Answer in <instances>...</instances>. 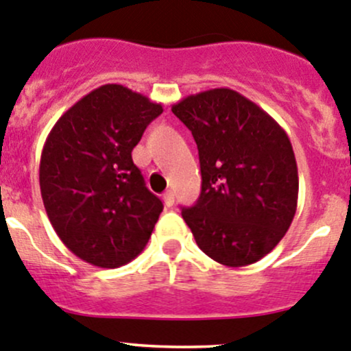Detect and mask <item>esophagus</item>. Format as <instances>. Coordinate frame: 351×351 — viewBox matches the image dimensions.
<instances>
[{
	"mask_svg": "<svg viewBox=\"0 0 351 351\" xmlns=\"http://www.w3.org/2000/svg\"><path fill=\"white\" fill-rule=\"evenodd\" d=\"M164 202L167 208H171V206L174 204V193H172V191H167V193L164 194Z\"/></svg>",
	"mask_w": 351,
	"mask_h": 351,
	"instance_id": "esophagus-1",
	"label": "esophagus"
}]
</instances>
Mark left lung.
<instances>
[{"label":"left lung","instance_id":"left-lung-1","mask_svg":"<svg viewBox=\"0 0 351 351\" xmlns=\"http://www.w3.org/2000/svg\"><path fill=\"white\" fill-rule=\"evenodd\" d=\"M199 152L201 194L182 208L197 247L226 267L258 262L294 219L299 177L282 126L228 88L184 97L172 106Z\"/></svg>","mask_w":351,"mask_h":351}]
</instances>
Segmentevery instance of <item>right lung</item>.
I'll return each mask as SVG.
<instances>
[{
	"label": "right lung",
	"instance_id": "right-lung-1",
	"mask_svg": "<svg viewBox=\"0 0 351 351\" xmlns=\"http://www.w3.org/2000/svg\"><path fill=\"white\" fill-rule=\"evenodd\" d=\"M162 104L121 84H104L50 130L40 158L47 216L69 250L117 269L142 254L164 204L145 186L132 150Z\"/></svg>",
	"mask_w": 351,
	"mask_h": 351
}]
</instances>
